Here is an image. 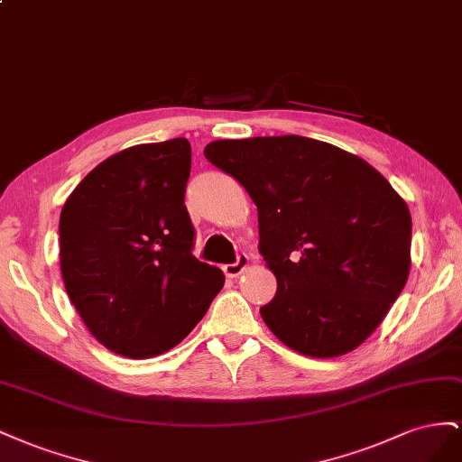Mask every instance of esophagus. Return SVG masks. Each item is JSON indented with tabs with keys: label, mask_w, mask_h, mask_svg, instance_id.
I'll use <instances>...</instances> for the list:
<instances>
[{
	"label": "esophagus",
	"mask_w": 462,
	"mask_h": 462,
	"mask_svg": "<svg viewBox=\"0 0 462 462\" xmlns=\"http://www.w3.org/2000/svg\"><path fill=\"white\" fill-rule=\"evenodd\" d=\"M247 255L245 254H240L238 259H236V263H228V265H224L222 271L226 276H230V279H234V276H238L244 273V269L247 267Z\"/></svg>",
	"instance_id": "esophagus-1"
}]
</instances>
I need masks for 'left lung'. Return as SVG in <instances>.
<instances>
[{
    "label": "left lung",
    "instance_id": "left-lung-1",
    "mask_svg": "<svg viewBox=\"0 0 462 462\" xmlns=\"http://www.w3.org/2000/svg\"><path fill=\"white\" fill-rule=\"evenodd\" d=\"M203 154L257 205L259 254L276 276L261 318L274 337L313 358L360 346L411 271L399 193L362 158L310 137L222 139Z\"/></svg>",
    "mask_w": 462,
    "mask_h": 462
}]
</instances>
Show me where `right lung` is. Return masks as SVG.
Listing matches in <instances>:
<instances>
[{
	"label": "right lung",
	"mask_w": 462,
	"mask_h": 462,
	"mask_svg": "<svg viewBox=\"0 0 462 462\" xmlns=\"http://www.w3.org/2000/svg\"><path fill=\"white\" fill-rule=\"evenodd\" d=\"M189 141L135 144L100 162L60 217V263L71 304L98 342L151 358L186 338L224 286L193 255L186 208Z\"/></svg>",
	"instance_id": "1"
}]
</instances>
